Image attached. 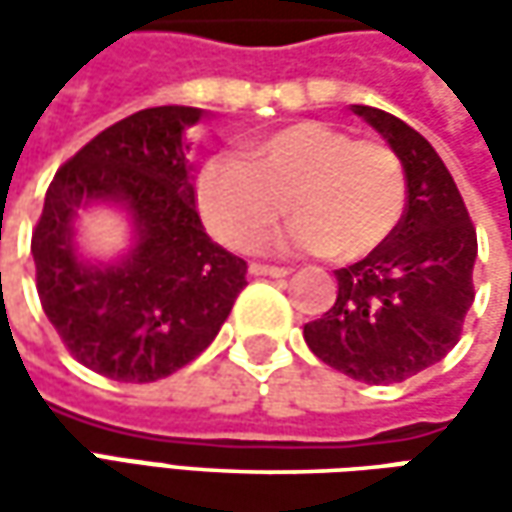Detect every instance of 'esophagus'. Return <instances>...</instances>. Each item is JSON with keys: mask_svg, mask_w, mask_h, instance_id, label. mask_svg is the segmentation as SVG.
I'll return each instance as SVG.
<instances>
[{"mask_svg": "<svg viewBox=\"0 0 512 512\" xmlns=\"http://www.w3.org/2000/svg\"><path fill=\"white\" fill-rule=\"evenodd\" d=\"M290 270L270 265H250V276H267V279H285Z\"/></svg>", "mask_w": 512, "mask_h": 512, "instance_id": "esophagus-1", "label": "esophagus"}]
</instances>
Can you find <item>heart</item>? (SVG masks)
<instances>
[{
  "label": "heart",
  "instance_id": "obj_1",
  "mask_svg": "<svg viewBox=\"0 0 512 512\" xmlns=\"http://www.w3.org/2000/svg\"><path fill=\"white\" fill-rule=\"evenodd\" d=\"M207 230L250 250L287 210L276 236L287 253L325 250L333 262L373 253L399 227L407 205L402 159L382 142H356L327 122H293L250 142L242 156H216L196 179Z\"/></svg>",
  "mask_w": 512,
  "mask_h": 512
}]
</instances>
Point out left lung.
<instances>
[{"mask_svg": "<svg viewBox=\"0 0 512 512\" xmlns=\"http://www.w3.org/2000/svg\"><path fill=\"white\" fill-rule=\"evenodd\" d=\"M402 159L407 205L390 239L336 270L339 296L307 322V347L364 384H396L442 362L473 305L476 230L442 156L393 113L350 105Z\"/></svg>", "mask_w": 512, "mask_h": 512, "instance_id": "8db88e82", "label": "left lung"}]
</instances>
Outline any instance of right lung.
<instances>
[{"label": "right lung", "mask_w": 512, "mask_h": 512, "mask_svg": "<svg viewBox=\"0 0 512 512\" xmlns=\"http://www.w3.org/2000/svg\"><path fill=\"white\" fill-rule=\"evenodd\" d=\"M205 116L165 105L102 130L53 176L33 230L45 316L76 362L113 382H156L193 362L247 285L245 259L196 213L185 130ZM88 206L129 219V250L110 263L78 250L75 219Z\"/></svg>", "instance_id": "right-lung-1"}]
</instances>
